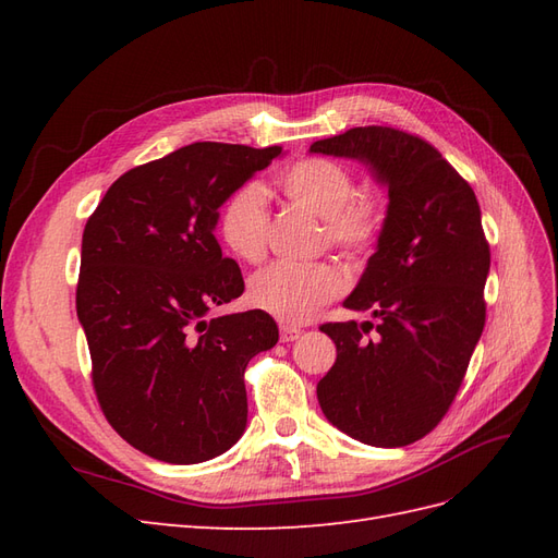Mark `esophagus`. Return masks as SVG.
I'll return each instance as SVG.
<instances>
[{
  "instance_id": "34e87169",
  "label": "esophagus",
  "mask_w": 558,
  "mask_h": 558,
  "mask_svg": "<svg viewBox=\"0 0 558 558\" xmlns=\"http://www.w3.org/2000/svg\"><path fill=\"white\" fill-rule=\"evenodd\" d=\"M279 335H281V342H293L302 335V330L298 326H291V324H281Z\"/></svg>"
}]
</instances>
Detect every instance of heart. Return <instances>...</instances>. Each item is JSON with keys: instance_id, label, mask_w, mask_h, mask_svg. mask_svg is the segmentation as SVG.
Instances as JSON below:
<instances>
[{"instance_id": "obj_1", "label": "heart", "mask_w": 558, "mask_h": 558, "mask_svg": "<svg viewBox=\"0 0 558 558\" xmlns=\"http://www.w3.org/2000/svg\"><path fill=\"white\" fill-rule=\"evenodd\" d=\"M279 189L295 205L324 218L328 242L349 258L375 248L384 211L379 202L356 195L359 185L344 165L305 158L279 177ZM267 193L260 183L238 185L218 207L216 232L234 258L258 263L267 244ZM342 291V279L328 263H272L248 279V302L289 324L305 320L318 305Z\"/></svg>"}]
</instances>
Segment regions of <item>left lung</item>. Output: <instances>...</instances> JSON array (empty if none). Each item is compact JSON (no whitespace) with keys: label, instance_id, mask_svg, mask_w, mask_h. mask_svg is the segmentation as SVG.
<instances>
[{"label":"left lung","instance_id":"1","mask_svg":"<svg viewBox=\"0 0 558 558\" xmlns=\"http://www.w3.org/2000/svg\"><path fill=\"white\" fill-rule=\"evenodd\" d=\"M310 150L361 160L388 189L377 251L344 300L377 335L365 337L373 320L320 326L337 359L318 404L353 440L412 445L447 414L484 330L492 253L477 197L440 150L396 128H351Z\"/></svg>","mask_w":558,"mask_h":558}]
</instances>
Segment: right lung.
<instances>
[{"label":"right lung","mask_w":558,"mask_h":558,"mask_svg":"<svg viewBox=\"0 0 558 558\" xmlns=\"http://www.w3.org/2000/svg\"><path fill=\"white\" fill-rule=\"evenodd\" d=\"M281 146L195 142L111 183L83 230L76 314L113 430L165 463L221 456L246 428L244 369L279 340L263 310L207 318L240 298L214 238L223 199Z\"/></svg>","instance_id":"add662e5"}]
</instances>
